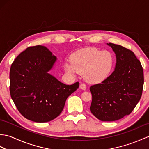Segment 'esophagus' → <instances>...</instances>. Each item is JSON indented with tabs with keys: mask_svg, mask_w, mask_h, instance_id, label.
Instances as JSON below:
<instances>
[{
	"mask_svg": "<svg viewBox=\"0 0 149 149\" xmlns=\"http://www.w3.org/2000/svg\"><path fill=\"white\" fill-rule=\"evenodd\" d=\"M80 88L81 90H85L86 89V85L85 84H80Z\"/></svg>",
	"mask_w": 149,
	"mask_h": 149,
	"instance_id": "obj_1",
	"label": "esophagus"
}]
</instances>
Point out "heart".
I'll use <instances>...</instances> for the list:
<instances>
[{
    "label": "heart",
    "instance_id": "heart-1",
    "mask_svg": "<svg viewBox=\"0 0 149 149\" xmlns=\"http://www.w3.org/2000/svg\"><path fill=\"white\" fill-rule=\"evenodd\" d=\"M72 63L66 62L65 69L72 75L84 74L89 83H98L108 76L111 70L113 59L111 54L94 48L81 49L73 54Z\"/></svg>",
    "mask_w": 149,
    "mask_h": 149
}]
</instances>
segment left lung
<instances>
[{"label":"left lung","mask_w":149,"mask_h":149,"mask_svg":"<svg viewBox=\"0 0 149 149\" xmlns=\"http://www.w3.org/2000/svg\"><path fill=\"white\" fill-rule=\"evenodd\" d=\"M115 54V70L102 83L91 86L90 111L101 121H115L129 115L140 101L143 71L133 52L121 45L107 43Z\"/></svg>","instance_id":"8db88e82"}]
</instances>
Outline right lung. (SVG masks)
Returning a JSON list of instances; mask_svg holds the SVG:
<instances>
[{
	"label": "right lung",
	"instance_id": "add662e5",
	"mask_svg": "<svg viewBox=\"0 0 149 149\" xmlns=\"http://www.w3.org/2000/svg\"><path fill=\"white\" fill-rule=\"evenodd\" d=\"M57 58L45 46L28 47L13 62L9 73L10 94L25 118L47 122L58 116L66 100L79 86L66 85L50 74Z\"/></svg>",
	"mask_w": 149,
	"mask_h": 149
}]
</instances>
